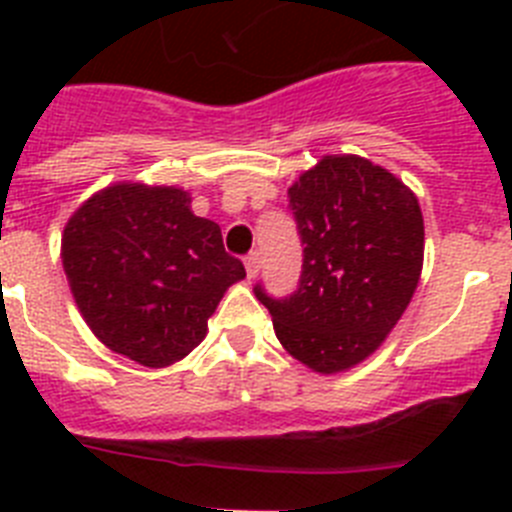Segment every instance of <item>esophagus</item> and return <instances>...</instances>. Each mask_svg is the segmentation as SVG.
Instances as JSON below:
<instances>
[{
    "mask_svg": "<svg viewBox=\"0 0 512 512\" xmlns=\"http://www.w3.org/2000/svg\"><path fill=\"white\" fill-rule=\"evenodd\" d=\"M259 269H261L259 253H248V256H246V274H248V279H256Z\"/></svg>",
    "mask_w": 512,
    "mask_h": 512,
    "instance_id": "esophagus-1",
    "label": "esophagus"
}]
</instances>
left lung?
<instances>
[{
	"instance_id": "1",
	"label": "left lung",
	"mask_w": 512,
	"mask_h": 512,
	"mask_svg": "<svg viewBox=\"0 0 512 512\" xmlns=\"http://www.w3.org/2000/svg\"><path fill=\"white\" fill-rule=\"evenodd\" d=\"M305 243L295 295L256 297L289 356L338 374L372 356L408 310L423 271V212L413 189L361 156H323L289 187Z\"/></svg>"
}]
</instances>
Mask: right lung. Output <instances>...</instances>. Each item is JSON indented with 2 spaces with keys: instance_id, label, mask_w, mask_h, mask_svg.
<instances>
[{
  "instance_id": "1",
  "label": "right lung",
  "mask_w": 512,
  "mask_h": 512,
  "mask_svg": "<svg viewBox=\"0 0 512 512\" xmlns=\"http://www.w3.org/2000/svg\"><path fill=\"white\" fill-rule=\"evenodd\" d=\"M61 261L94 336L151 369L200 346L225 289L246 277L189 192L140 182L92 194L63 228Z\"/></svg>"
}]
</instances>
